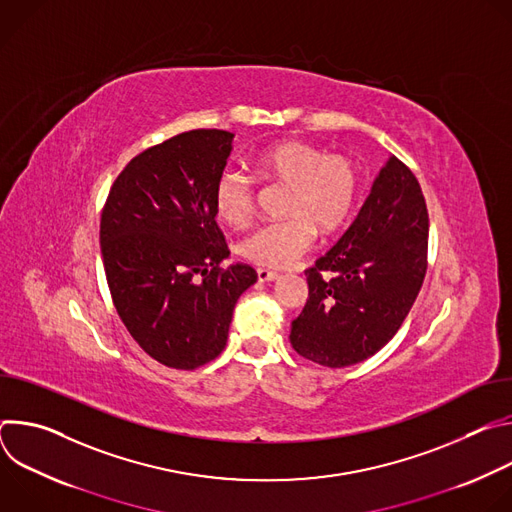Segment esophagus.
<instances>
[{"label":"esophagus","mask_w":512,"mask_h":512,"mask_svg":"<svg viewBox=\"0 0 512 512\" xmlns=\"http://www.w3.org/2000/svg\"><path fill=\"white\" fill-rule=\"evenodd\" d=\"M277 277H279L277 271H271V269H257V279H259L261 283H265V281H275Z\"/></svg>","instance_id":"esophagus-1"}]
</instances>
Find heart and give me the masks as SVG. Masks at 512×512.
I'll return each instance as SVG.
<instances>
[{
	"label": "heart",
	"mask_w": 512,
	"mask_h": 512,
	"mask_svg": "<svg viewBox=\"0 0 512 512\" xmlns=\"http://www.w3.org/2000/svg\"><path fill=\"white\" fill-rule=\"evenodd\" d=\"M255 176L287 186L281 204L285 221L263 225L239 243V255L263 269H281L300 259L316 233L332 239L352 218L358 170L342 154H328L304 139H283L251 156ZM214 212L229 227H243L255 210V186L239 170H227L214 184Z\"/></svg>",
	"instance_id": "heart-1"
}]
</instances>
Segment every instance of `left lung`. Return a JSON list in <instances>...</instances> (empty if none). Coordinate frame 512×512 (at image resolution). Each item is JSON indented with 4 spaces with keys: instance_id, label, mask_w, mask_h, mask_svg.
Returning <instances> with one entry per match:
<instances>
[{
    "instance_id": "obj_1",
    "label": "left lung",
    "mask_w": 512,
    "mask_h": 512,
    "mask_svg": "<svg viewBox=\"0 0 512 512\" xmlns=\"http://www.w3.org/2000/svg\"><path fill=\"white\" fill-rule=\"evenodd\" d=\"M427 233L421 186L393 156L352 227L306 269L310 294L291 322L294 350L330 369L350 367L381 350L421 289Z\"/></svg>"
}]
</instances>
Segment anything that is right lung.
Returning <instances> with one entry per match:
<instances>
[{
	"label": "right lung",
	"mask_w": 512,
	"mask_h": 512,
	"mask_svg": "<svg viewBox=\"0 0 512 512\" xmlns=\"http://www.w3.org/2000/svg\"><path fill=\"white\" fill-rule=\"evenodd\" d=\"M233 133L194 129L135 156L101 212V255L115 310L160 364L194 371L223 352L233 310L257 281L223 267L229 247L214 221V184Z\"/></svg>",
	"instance_id": "obj_1"
}]
</instances>
